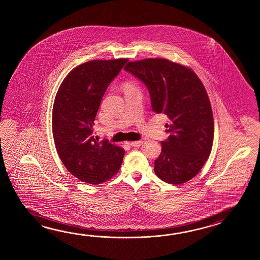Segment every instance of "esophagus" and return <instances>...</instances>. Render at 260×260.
Here are the masks:
<instances>
[{"label":"esophagus","mask_w":260,"mask_h":260,"mask_svg":"<svg viewBox=\"0 0 260 260\" xmlns=\"http://www.w3.org/2000/svg\"><path fill=\"white\" fill-rule=\"evenodd\" d=\"M143 143L142 140H138V141H134V142H127L128 145L132 146V147H140Z\"/></svg>","instance_id":"1"}]
</instances>
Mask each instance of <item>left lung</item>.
Here are the masks:
<instances>
[{
	"mask_svg": "<svg viewBox=\"0 0 260 260\" xmlns=\"http://www.w3.org/2000/svg\"><path fill=\"white\" fill-rule=\"evenodd\" d=\"M126 72L145 83L155 113L168 117L154 172L162 181L179 185L195 177L210 155L214 118L205 86L195 72L165 58L128 62Z\"/></svg>",
	"mask_w": 260,
	"mask_h": 260,
	"instance_id": "obj_1",
	"label": "left lung"
}]
</instances>
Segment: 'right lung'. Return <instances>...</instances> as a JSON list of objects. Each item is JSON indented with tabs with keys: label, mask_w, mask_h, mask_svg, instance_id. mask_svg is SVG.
I'll use <instances>...</instances> for the list:
<instances>
[{
	"label": "right lung",
	"mask_w": 260,
	"mask_h": 260,
	"mask_svg": "<svg viewBox=\"0 0 260 260\" xmlns=\"http://www.w3.org/2000/svg\"><path fill=\"white\" fill-rule=\"evenodd\" d=\"M127 60L79 65L63 80L55 95L52 130L56 151L68 171L83 182H105L122 166L124 149L94 138L93 125L106 90Z\"/></svg>",
	"instance_id": "1"
}]
</instances>
